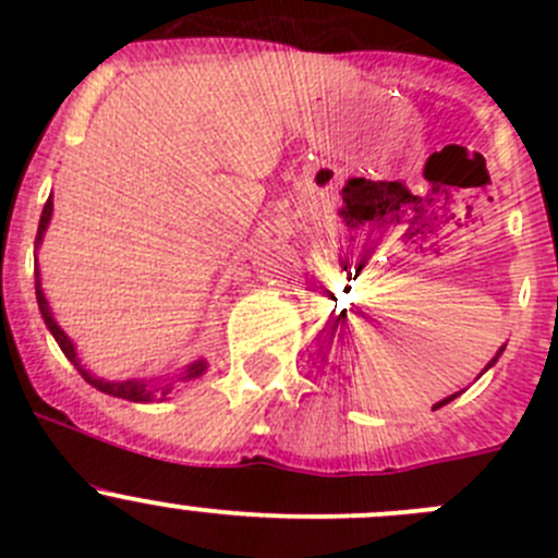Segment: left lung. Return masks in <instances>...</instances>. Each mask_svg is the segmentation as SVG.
Returning a JSON list of instances; mask_svg holds the SVG:
<instances>
[{"label": "left lung", "instance_id": "8db88e82", "mask_svg": "<svg viewBox=\"0 0 558 558\" xmlns=\"http://www.w3.org/2000/svg\"><path fill=\"white\" fill-rule=\"evenodd\" d=\"M494 362H497V359H494ZM494 362H492V364H494ZM492 364H488V367H492ZM453 397H456V393H453ZM453 397H448V399H442V402H437V404H435V410H437V408H442V404H448V402H451Z\"/></svg>", "mask_w": 558, "mask_h": 558}]
</instances>
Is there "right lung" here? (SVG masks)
I'll list each match as a JSON object with an SVG mask.
<instances>
[{
  "label": "right lung",
  "mask_w": 558,
  "mask_h": 558,
  "mask_svg": "<svg viewBox=\"0 0 558 558\" xmlns=\"http://www.w3.org/2000/svg\"><path fill=\"white\" fill-rule=\"evenodd\" d=\"M50 213H53V199H50V196H48V202H45V207H43V216H39L37 245H39V240H43L45 227H48ZM35 291H37V305H39V313H43V318H45V326H48L50 335L56 337V342H59V348H61V351H64V356L70 359L72 364H75L77 373H81L83 378H86L88 384H92L94 388H99V391H102V393H110V397L132 399V402H150V399H154L156 393H167V391H170V384H165L167 378H154V380H121V384H118V380H116V384H112V380L94 378L92 373H86V369L81 367V362H77L75 345H72L70 337H66L64 331L59 329V324H56L53 315H50V311H48V302H45L43 289H39V272H35ZM202 373H205V362H202V359H199V362H194V364H189V367H185L183 378H180V380H185V384H189V380L199 378Z\"/></svg>",
  "instance_id": "obj_1"
}]
</instances>
